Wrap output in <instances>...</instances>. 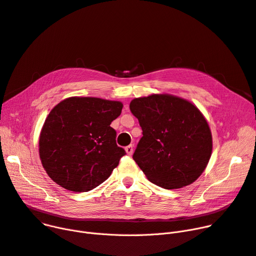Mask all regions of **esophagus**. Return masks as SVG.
Masks as SVG:
<instances>
[{"label":"esophagus","instance_id":"esophagus-1","mask_svg":"<svg viewBox=\"0 0 256 256\" xmlns=\"http://www.w3.org/2000/svg\"><path fill=\"white\" fill-rule=\"evenodd\" d=\"M126 153H128V156H132V152H134V147H132V145L126 146Z\"/></svg>","mask_w":256,"mask_h":256}]
</instances>
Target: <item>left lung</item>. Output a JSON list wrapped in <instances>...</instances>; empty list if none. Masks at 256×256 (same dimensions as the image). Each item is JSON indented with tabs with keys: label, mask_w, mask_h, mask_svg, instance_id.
<instances>
[{
	"label": "left lung",
	"mask_w": 256,
	"mask_h": 256,
	"mask_svg": "<svg viewBox=\"0 0 256 256\" xmlns=\"http://www.w3.org/2000/svg\"><path fill=\"white\" fill-rule=\"evenodd\" d=\"M130 109L143 134L132 158L148 180L166 190L196 181L212 153L211 132L200 110L168 94L134 98Z\"/></svg>",
	"instance_id": "8db88e82"
}]
</instances>
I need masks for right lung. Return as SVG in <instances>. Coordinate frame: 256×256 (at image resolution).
<instances>
[{"instance_id": "right-lung-1", "label": "right lung", "mask_w": 256, "mask_h": 256, "mask_svg": "<svg viewBox=\"0 0 256 256\" xmlns=\"http://www.w3.org/2000/svg\"><path fill=\"white\" fill-rule=\"evenodd\" d=\"M120 102L69 98L44 122L39 153L48 176L64 188L86 192L106 181L126 154L116 144L111 122L120 115Z\"/></svg>"}]
</instances>
